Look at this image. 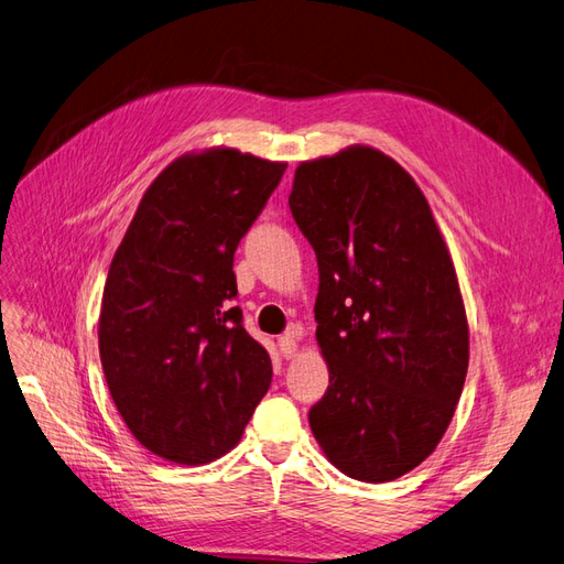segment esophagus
Here are the masks:
<instances>
[{
	"label": "esophagus",
	"mask_w": 564,
	"mask_h": 564,
	"mask_svg": "<svg viewBox=\"0 0 564 564\" xmlns=\"http://www.w3.org/2000/svg\"><path fill=\"white\" fill-rule=\"evenodd\" d=\"M297 336L300 330L297 326H293L291 330H285V334L279 338V348H281V355L288 359V357H295L297 352Z\"/></svg>",
	"instance_id": "esophagus-1"
}]
</instances>
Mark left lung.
Here are the masks:
<instances>
[{
  "label": "left lung",
  "instance_id": "left-lung-1",
  "mask_svg": "<svg viewBox=\"0 0 564 564\" xmlns=\"http://www.w3.org/2000/svg\"><path fill=\"white\" fill-rule=\"evenodd\" d=\"M288 205L319 264L328 388L312 433L350 479L393 481L436 451L465 386L469 328L451 252L420 185L365 144L302 162Z\"/></svg>",
  "mask_w": 564,
  "mask_h": 564
}]
</instances>
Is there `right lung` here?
Segmentation results:
<instances>
[{
    "label": "right lung",
    "instance_id": "right-lung-1",
    "mask_svg": "<svg viewBox=\"0 0 564 564\" xmlns=\"http://www.w3.org/2000/svg\"><path fill=\"white\" fill-rule=\"evenodd\" d=\"M288 164L230 148L183 154L142 195L111 259L99 357L119 414L150 453L207 465L271 386L242 326L234 254Z\"/></svg>",
    "mask_w": 564,
    "mask_h": 564
}]
</instances>
